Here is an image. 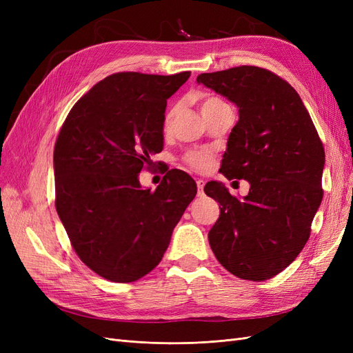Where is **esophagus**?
<instances>
[{
    "label": "esophagus",
    "mask_w": 353,
    "mask_h": 353,
    "mask_svg": "<svg viewBox=\"0 0 353 353\" xmlns=\"http://www.w3.org/2000/svg\"><path fill=\"white\" fill-rule=\"evenodd\" d=\"M196 184H197V194H199V196H203V187H205V181H203V179H197Z\"/></svg>",
    "instance_id": "esophagus-1"
}]
</instances>
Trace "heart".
I'll return each mask as SVG.
<instances>
[{
  "mask_svg": "<svg viewBox=\"0 0 353 353\" xmlns=\"http://www.w3.org/2000/svg\"><path fill=\"white\" fill-rule=\"evenodd\" d=\"M221 104H223V101L221 99H218V97H212V95H201V99H200V110H201V113H206L210 109L216 108V105H221ZM174 114H175V108H170L166 112L165 117H163V125L165 126H169L170 121H172ZM184 162L190 168L199 170V172H205V170H208L212 166L213 157L208 152H190V153H187L184 156Z\"/></svg>",
  "mask_w": 353,
  "mask_h": 353,
  "instance_id": "1",
  "label": "heart"
}]
</instances>
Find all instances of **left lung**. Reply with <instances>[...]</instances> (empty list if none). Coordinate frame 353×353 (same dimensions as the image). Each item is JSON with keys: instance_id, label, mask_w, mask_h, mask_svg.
I'll return each mask as SVG.
<instances>
[{"instance_id": "obj_1", "label": "left lung", "mask_w": 353, "mask_h": 353, "mask_svg": "<svg viewBox=\"0 0 353 353\" xmlns=\"http://www.w3.org/2000/svg\"><path fill=\"white\" fill-rule=\"evenodd\" d=\"M197 82L239 108L221 172L250 184L243 199L216 181L206 184L221 205L209 244L227 271L265 281L297 258L311 234L324 194L323 143L296 90L270 70L239 66L201 73Z\"/></svg>"}]
</instances>
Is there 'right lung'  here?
Returning <instances> with one entry per match:
<instances>
[{
	"label": "right lung",
	"mask_w": 353,
	"mask_h": 353,
	"mask_svg": "<svg viewBox=\"0 0 353 353\" xmlns=\"http://www.w3.org/2000/svg\"><path fill=\"white\" fill-rule=\"evenodd\" d=\"M190 74L113 73L74 103L57 137V213L79 259L109 281L154 270L196 197L183 170H169L154 191L138 181L163 148L166 101Z\"/></svg>",
	"instance_id": "right-lung-1"
}]
</instances>
